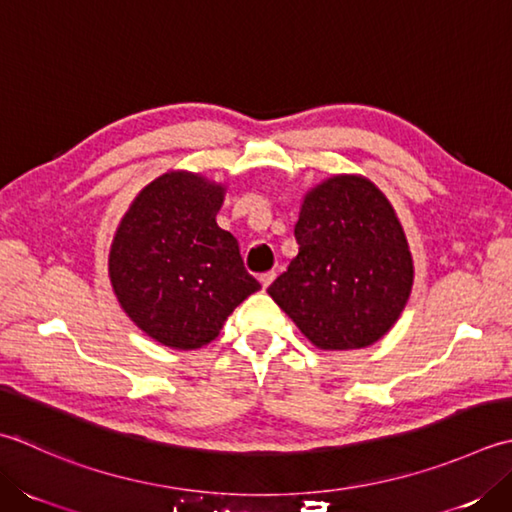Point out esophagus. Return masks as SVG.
<instances>
[{
	"label": "esophagus",
	"instance_id": "obj_1",
	"mask_svg": "<svg viewBox=\"0 0 512 512\" xmlns=\"http://www.w3.org/2000/svg\"><path fill=\"white\" fill-rule=\"evenodd\" d=\"M275 277H277L275 270H268V273L259 275V282H262V288H268L270 284H273V279H275Z\"/></svg>",
	"mask_w": 512,
	"mask_h": 512
}]
</instances>
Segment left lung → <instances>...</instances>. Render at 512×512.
Segmentation results:
<instances>
[{
  "instance_id": "1",
  "label": "left lung",
  "mask_w": 512,
  "mask_h": 512,
  "mask_svg": "<svg viewBox=\"0 0 512 512\" xmlns=\"http://www.w3.org/2000/svg\"><path fill=\"white\" fill-rule=\"evenodd\" d=\"M299 253L268 288L310 344L379 342L406 308L415 266L393 204L362 175H333L304 195Z\"/></svg>"
}]
</instances>
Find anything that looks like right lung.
Instances as JSON below:
<instances>
[{"instance_id": "right-lung-1", "label": "right lung", "mask_w": 512, "mask_h": 512, "mask_svg": "<svg viewBox=\"0 0 512 512\" xmlns=\"http://www.w3.org/2000/svg\"><path fill=\"white\" fill-rule=\"evenodd\" d=\"M224 197V184L168 170L139 190L115 230L110 286L130 322L162 346L210 344L262 288L246 273L237 239L217 226Z\"/></svg>"}]
</instances>
